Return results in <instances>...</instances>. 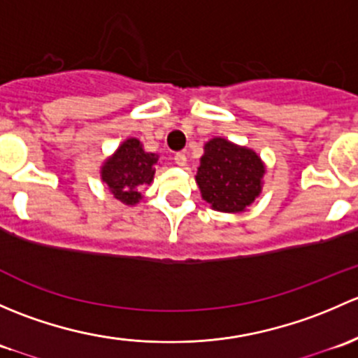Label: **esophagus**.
<instances>
[{
  "label": "esophagus",
  "mask_w": 358,
  "mask_h": 358,
  "mask_svg": "<svg viewBox=\"0 0 358 358\" xmlns=\"http://www.w3.org/2000/svg\"><path fill=\"white\" fill-rule=\"evenodd\" d=\"M175 164H178V166H185L187 164V156L183 152H176L175 154Z\"/></svg>",
  "instance_id": "obj_1"
}]
</instances>
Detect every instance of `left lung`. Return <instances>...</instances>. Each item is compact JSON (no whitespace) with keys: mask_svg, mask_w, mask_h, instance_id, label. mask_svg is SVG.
I'll return each instance as SVG.
<instances>
[{"mask_svg":"<svg viewBox=\"0 0 358 358\" xmlns=\"http://www.w3.org/2000/svg\"><path fill=\"white\" fill-rule=\"evenodd\" d=\"M263 173L265 168L252 150L213 138L204 145L196 180L202 199L213 209L241 213L258 197Z\"/></svg>","mask_w":358,"mask_h":358,"instance_id":"8db88e82","label":"left lung"}]
</instances>
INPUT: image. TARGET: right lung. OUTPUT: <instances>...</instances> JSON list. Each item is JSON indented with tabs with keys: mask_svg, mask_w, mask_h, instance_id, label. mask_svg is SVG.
Masks as SVG:
<instances>
[{
	"mask_svg": "<svg viewBox=\"0 0 358 358\" xmlns=\"http://www.w3.org/2000/svg\"><path fill=\"white\" fill-rule=\"evenodd\" d=\"M156 154H149L142 149L136 138H129L122 143L102 168V180L107 183L115 199L135 204L142 199L140 185L150 183L156 173Z\"/></svg>",
	"mask_w": 358,
	"mask_h": 358,
	"instance_id": "1",
	"label": "right lung"
}]
</instances>
